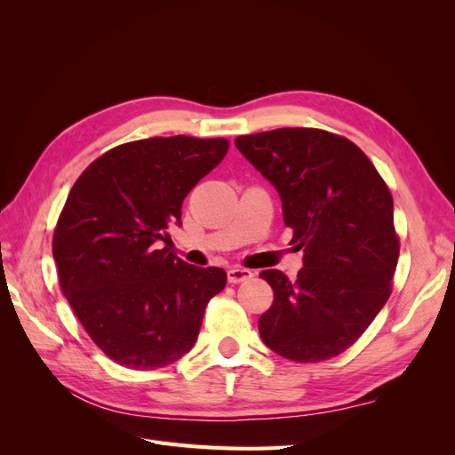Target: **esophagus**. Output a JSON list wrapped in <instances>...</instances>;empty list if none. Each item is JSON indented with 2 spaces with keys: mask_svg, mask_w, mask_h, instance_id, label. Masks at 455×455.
I'll use <instances>...</instances> for the list:
<instances>
[{
  "mask_svg": "<svg viewBox=\"0 0 455 455\" xmlns=\"http://www.w3.org/2000/svg\"><path fill=\"white\" fill-rule=\"evenodd\" d=\"M252 277V271L246 269V267H231L228 269V281L231 284H237V283H243L246 279Z\"/></svg>",
  "mask_w": 455,
  "mask_h": 455,
  "instance_id": "34e87169",
  "label": "esophagus"
}]
</instances>
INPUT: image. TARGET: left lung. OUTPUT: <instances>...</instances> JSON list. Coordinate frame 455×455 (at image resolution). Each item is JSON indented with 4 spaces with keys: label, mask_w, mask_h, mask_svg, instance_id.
<instances>
[{
    "label": "left lung",
    "mask_w": 455,
    "mask_h": 455,
    "mask_svg": "<svg viewBox=\"0 0 455 455\" xmlns=\"http://www.w3.org/2000/svg\"><path fill=\"white\" fill-rule=\"evenodd\" d=\"M235 146L277 188L284 226L304 251L296 281L259 273L273 288L259 336L284 359H332L391 296L401 251L391 191L364 151L334 132L286 127L237 136Z\"/></svg>",
    "instance_id": "8db88e82"
}]
</instances>
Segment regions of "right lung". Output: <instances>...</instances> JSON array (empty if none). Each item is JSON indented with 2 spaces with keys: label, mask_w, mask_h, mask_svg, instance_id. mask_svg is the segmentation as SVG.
I'll return each mask as SVG.
<instances>
[{
  "label": "right lung",
  "mask_w": 455,
  "mask_h": 455,
  "mask_svg": "<svg viewBox=\"0 0 455 455\" xmlns=\"http://www.w3.org/2000/svg\"><path fill=\"white\" fill-rule=\"evenodd\" d=\"M226 139H144L116 146L81 172L52 233L59 283L96 347L132 370L184 356L204 307L224 291L220 267L182 261L161 241L182 203L228 154Z\"/></svg>",
  "instance_id": "1"
}]
</instances>
